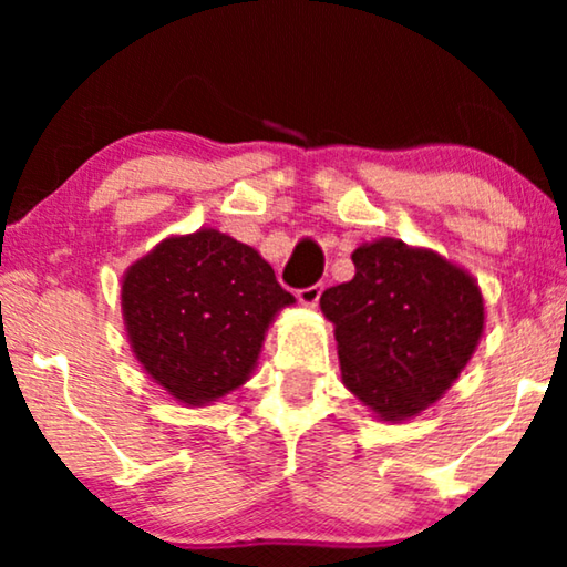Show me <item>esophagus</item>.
<instances>
[{
  "label": "esophagus",
  "instance_id": "esophagus-1",
  "mask_svg": "<svg viewBox=\"0 0 567 567\" xmlns=\"http://www.w3.org/2000/svg\"><path fill=\"white\" fill-rule=\"evenodd\" d=\"M320 293H322V284H315V286H307V289H299L297 299L305 307H315L317 301H320Z\"/></svg>",
  "mask_w": 567,
  "mask_h": 567
}]
</instances>
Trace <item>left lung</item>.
Instances as JSON below:
<instances>
[{"label":"left lung","instance_id":"left-lung-1","mask_svg":"<svg viewBox=\"0 0 567 567\" xmlns=\"http://www.w3.org/2000/svg\"><path fill=\"white\" fill-rule=\"evenodd\" d=\"M355 276L320 297L336 324L343 382L384 421H405L444 394L483 332L477 284L400 239L353 252Z\"/></svg>","mask_w":567,"mask_h":567}]
</instances>
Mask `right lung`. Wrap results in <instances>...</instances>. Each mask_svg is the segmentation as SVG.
<instances>
[{
	"label": "right lung",
	"instance_id": "1",
	"mask_svg": "<svg viewBox=\"0 0 567 567\" xmlns=\"http://www.w3.org/2000/svg\"><path fill=\"white\" fill-rule=\"evenodd\" d=\"M121 305L154 382L204 405L250 377L270 320L293 297L252 247L200 229L165 239L131 266Z\"/></svg>",
	"mask_w": 567,
	"mask_h": 567
}]
</instances>
